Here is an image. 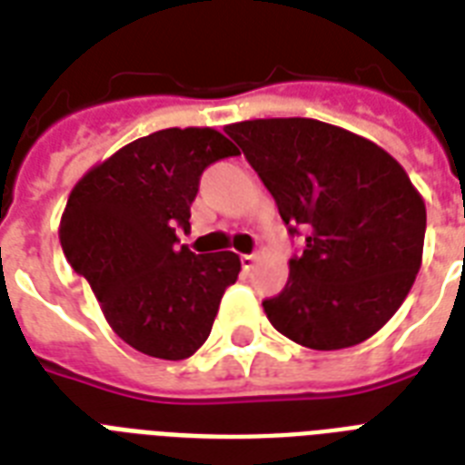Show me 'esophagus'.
<instances>
[{
    "instance_id": "esophagus-1",
    "label": "esophagus",
    "mask_w": 465,
    "mask_h": 465,
    "mask_svg": "<svg viewBox=\"0 0 465 465\" xmlns=\"http://www.w3.org/2000/svg\"><path fill=\"white\" fill-rule=\"evenodd\" d=\"M255 261H258V255H255V253H243V255H241V265H243V270H246V272H251V270H253Z\"/></svg>"
}]
</instances>
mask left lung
Returning a JSON list of instances; mask_svg holds the SVG:
<instances>
[{"instance_id": "left-lung-1", "label": "left lung", "mask_w": 465, "mask_h": 465, "mask_svg": "<svg viewBox=\"0 0 465 465\" xmlns=\"http://www.w3.org/2000/svg\"><path fill=\"white\" fill-rule=\"evenodd\" d=\"M224 133L275 197L287 232H306L284 290L262 302L270 323L311 350L371 338L403 304L422 262L427 212L403 166L321 120H243Z\"/></svg>"}]
</instances>
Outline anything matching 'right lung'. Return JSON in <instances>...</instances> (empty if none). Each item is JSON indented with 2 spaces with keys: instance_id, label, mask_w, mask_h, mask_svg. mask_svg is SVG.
I'll list each match as a JSON object with an SVG mask.
<instances>
[{
  "instance_id": "add662e5",
  "label": "right lung",
  "mask_w": 465,
  "mask_h": 465,
  "mask_svg": "<svg viewBox=\"0 0 465 465\" xmlns=\"http://www.w3.org/2000/svg\"><path fill=\"white\" fill-rule=\"evenodd\" d=\"M236 154L212 127H168L118 149L69 193L62 251L137 352L188 360L210 338L241 261L232 251L195 255L175 232H190L204 168Z\"/></svg>"
}]
</instances>
